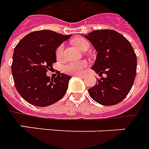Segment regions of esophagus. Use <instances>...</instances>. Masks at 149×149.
I'll list each match as a JSON object with an SVG mask.
<instances>
[{"label": "esophagus", "mask_w": 149, "mask_h": 149, "mask_svg": "<svg viewBox=\"0 0 149 149\" xmlns=\"http://www.w3.org/2000/svg\"><path fill=\"white\" fill-rule=\"evenodd\" d=\"M74 76H77V77H80V78H84L85 76L81 75V74H74Z\"/></svg>", "instance_id": "esophagus-1"}]
</instances>
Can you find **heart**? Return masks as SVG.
<instances>
[{
  "instance_id": "b5f03b06",
  "label": "heart",
  "mask_w": 149,
  "mask_h": 149,
  "mask_svg": "<svg viewBox=\"0 0 149 149\" xmlns=\"http://www.w3.org/2000/svg\"><path fill=\"white\" fill-rule=\"evenodd\" d=\"M72 43L75 47H77L79 50H81L83 52L84 50L86 49H89V42L83 38H75L72 41ZM63 45H60L56 49V56L58 60L61 59L63 56ZM87 66V63L86 61H79V62L74 63H67L65 65L63 66L62 70L63 72L67 74H79L81 73V71L84 70V68H86Z\"/></svg>"
}]
</instances>
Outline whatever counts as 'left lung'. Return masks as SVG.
<instances>
[{"label":"left lung","mask_w":149,"mask_h":149,"mask_svg":"<svg viewBox=\"0 0 149 149\" xmlns=\"http://www.w3.org/2000/svg\"><path fill=\"white\" fill-rule=\"evenodd\" d=\"M95 50L97 58L92 69L105 78L97 79L89 89V96L105 106L117 104L129 93L137 72V56L131 44L113 30H97L84 34Z\"/></svg>","instance_id":"left-lung-1"}]
</instances>
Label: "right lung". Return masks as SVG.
<instances>
[{
  "mask_svg": "<svg viewBox=\"0 0 149 149\" xmlns=\"http://www.w3.org/2000/svg\"><path fill=\"white\" fill-rule=\"evenodd\" d=\"M70 36L50 30L33 31L15 46L12 73L18 93L26 102L46 107L65 95L71 77L59 72L50 79L46 72L56 62V49Z\"/></svg>",
  "mask_w": 149,
  "mask_h": 149,
  "instance_id": "right-lung-1",
  "label": "right lung"
}]
</instances>
